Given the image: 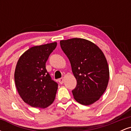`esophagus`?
<instances>
[{"instance_id":"esophagus-1","label":"esophagus","mask_w":131,"mask_h":131,"mask_svg":"<svg viewBox=\"0 0 131 131\" xmlns=\"http://www.w3.org/2000/svg\"><path fill=\"white\" fill-rule=\"evenodd\" d=\"M58 82H59L60 84H62L64 82V79L63 78H60V79H58Z\"/></svg>"}]
</instances>
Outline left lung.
I'll list each match as a JSON object with an SVG mask.
<instances>
[{
  "instance_id": "left-lung-1",
  "label": "left lung",
  "mask_w": 131,
  "mask_h": 131,
  "mask_svg": "<svg viewBox=\"0 0 131 131\" xmlns=\"http://www.w3.org/2000/svg\"><path fill=\"white\" fill-rule=\"evenodd\" d=\"M60 43L77 81L72 91L74 99L82 105L92 104L103 94L108 83L109 68L104 54L84 39L73 38Z\"/></svg>"
}]
</instances>
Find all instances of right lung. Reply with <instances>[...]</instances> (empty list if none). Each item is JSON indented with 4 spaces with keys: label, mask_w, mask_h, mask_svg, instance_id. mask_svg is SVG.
Wrapping results in <instances>:
<instances>
[{
    "label": "right lung",
    "mask_w": 131,
    "mask_h": 131,
    "mask_svg": "<svg viewBox=\"0 0 131 131\" xmlns=\"http://www.w3.org/2000/svg\"><path fill=\"white\" fill-rule=\"evenodd\" d=\"M57 44L52 42L32 47L19 57L16 64L15 82L18 92L32 107L45 108L55 99L58 84L52 79L46 63Z\"/></svg>",
    "instance_id": "right-lung-1"
}]
</instances>
